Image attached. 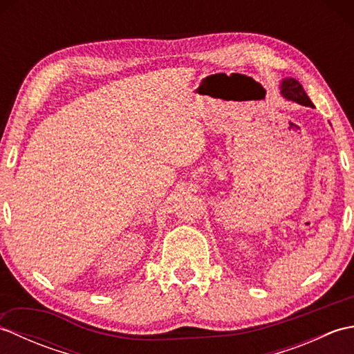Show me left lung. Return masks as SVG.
Masks as SVG:
<instances>
[{
    "instance_id": "8db88e82",
    "label": "left lung",
    "mask_w": 354,
    "mask_h": 354,
    "mask_svg": "<svg viewBox=\"0 0 354 354\" xmlns=\"http://www.w3.org/2000/svg\"><path fill=\"white\" fill-rule=\"evenodd\" d=\"M281 93L286 97V99L297 102L299 104H303V106H309L313 108V103L312 100L307 97L306 91L303 89L301 84H299L298 80L295 79H286L283 80L281 84Z\"/></svg>"
}]
</instances>
